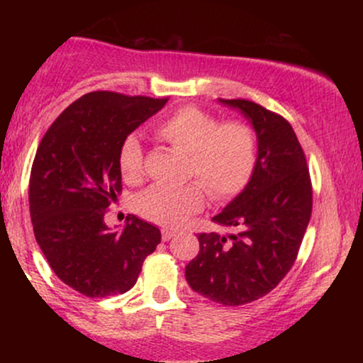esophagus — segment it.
Instances as JSON below:
<instances>
[{"instance_id": "obj_1", "label": "esophagus", "mask_w": 363, "mask_h": 363, "mask_svg": "<svg viewBox=\"0 0 363 363\" xmlns=\"http://www.w3.org/2000/svg\"><path fill=\"white\" fill-rule=\"evenodd\" d=\"M172 232H170V230H165V228H164V230H162V240H164V242H167V240H170V239H172Z\"/></svg>"}]
</instances>
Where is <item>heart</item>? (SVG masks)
<instances>
[{
  "label": "heart",
  "mask_w": 363,
  "mask_h": 363,
  "mask_svg": "<svg viewBox=\"0 0 363 363\" xmlns=\"http://www.w3.org/2000/svg\"><path fill=\"white\" fill-rule=\"evenodd\" d=\"M157 135L172 148L187 153L186 177L196 179L184 186L155 184L136 201L143 218L165 227H179L205 201L208 194L216 201L235 198L251 181L257 164V136L244 121L222 123L211 112L186 106L172 112L155 126ZM119 169L131 184L145 176V152L136 135L121 145Z\"/></svg>",
  "instance_id": "b5f03b06"
}]
</instances>
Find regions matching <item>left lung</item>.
<instances>
[{
  "mask_svg": "<svg viewBox=\"0 0 363 363\" xmlns=\"http://www.w3.org/2000/svg\"><path fill=\"white\" fill-rule=\"evenodd\" d=\"M251 121L257 136L254 174L213 222L234 234H198L199 252L186 266V280L222 306L264 297L297 259L312 213V182L306 153L283 116L244 99H220Z\"/></svg>",
  "mask_w": 363,
  "mask_h": 363,
  "instance_id": "left-lung-1",
  "label": "left lung"
}]
</instances>
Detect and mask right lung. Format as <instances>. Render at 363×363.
<instances>
[{
	"instance_id": "1",
	"label": "right lung",
	"mask_w": 363,
	"mask_h": 363,
	"mask_svg": "<svg viewBox=\"0 0 363 363\" xmlns=\"http://www.w3.org/2000/svg\"><path fill=\"white\" fill-rule=\"evenodd\" d=\"M169 99L90 91L57 116L32 164L28 203L34 235L56 277L90 298L133 289L157 245L155 225L129 215L123 232L104 222L123 191L121 145Z\"/></svg>"
}]
</instances>
